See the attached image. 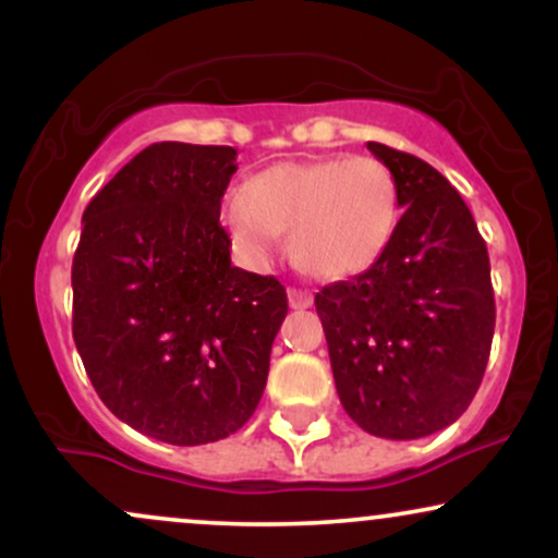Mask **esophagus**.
<instances>
[{
  "instance_id": "34e87169",
  "label": "esophagus",
  "mask_w": 558,
  "mask_h": 558,
  "mask_svg": "<svg viewBox=\"0 0 558 558\" xmlns=\"http://www.w3.org/2000/svg\"><path fill=\"white\" fill-rule=\"evenodd\" d=\"M288 304L293 310H306V306H312V293L301 291V288H288Z\"/></svg>"
}]
</instances>
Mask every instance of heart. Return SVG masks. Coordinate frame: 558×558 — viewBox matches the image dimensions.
I'll use <instances>...</instances> for the list:
<instances>
[{"label":"heart","instance_id":"1","mask_svg":"<svg viewBox=\"0 0 558 558\" xmlns=\"http://www.w3.org/2000/svg\"><path fill=\"white\" fill-rule=\"evenodd\" d=\"M401 204L399 185L375 157L278 162L222 204V222L252 265H265L291 230V252L325 280L360 275L386 254Z\"/></svg>","mask_w":558,"mask_h":558}]
</instances>
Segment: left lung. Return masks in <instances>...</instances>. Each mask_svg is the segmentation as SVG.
I'll use <instances>...</instances> for the list:
<instances>
[{
    "instance_id": "left-lung-1",
    "label": "left lung",
    "mask_w": 558,
    "mask_h": 558,
    "mask_svg": "<svg viewBox=\"0 0 558 558\" xmlns=\"http://www.w3.org/2000/svg\"><path fill=\"white\" fill-rule=\"evenodd\" d=\"M403 209L386 254L315 296L345 414L369 435L412 440L466 412L490 356L488 246L459 191L407 151L369 141Z\"/></svg>"
}]
</instances>
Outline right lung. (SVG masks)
Masks as SVG:
<instances>
[{"label":"right lung","instance_id":"add662e5","mask_svg":"<svg viewBox=\"0 0 558 558\" xmlns=\"http://www.w3.org/2000/svg\"><path fill=\"white\" fill-rule=\"evenodd\" d=\"M233 146H146L88 202L73 257V338L118 420L172 446L246 425L288 315L272 275L230 265L220 202Z\"/></svg>","mask_w":558,"mask_h":558}]
</instances>
